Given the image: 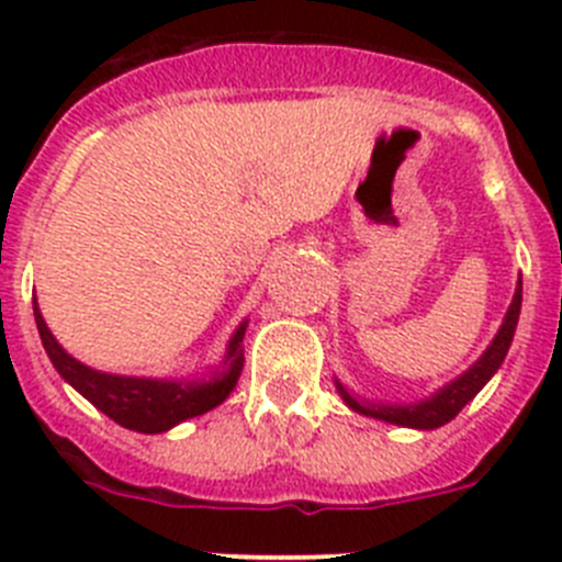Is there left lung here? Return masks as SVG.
Masks as SVG:
<instances>
[{"label": "left lung", "instance_id": "left-lung-1", "mask_svg": "<svg viewBox=\"0 0 562 562\" xmlns=\"http://www.w3.org/2000/svg\"><path fill=\"white\" fill-rule=\"evenodd\" d=\"M518 315H520V281H518V290H515L513 304H509V312H506L504 317V324H501L498 335H495L493 342H490V349H486L484 355L479 357V362H473L464 374L456 376L453 382H448L445 389H439L434 396H428V400L414 402V405H371V402L355 400L349 391L342 389L340 382H337V391H340V396L346 400V405H349L351 411H357V414L374 416V419L391 422V425H402V428H419V430L441 428V425H448L450 419H456L467 402L473 400V396L484 389L486 382H490V376L498 371L506 351H509V346H513Z\"/></svg>", "mask_w": 562, "mask_h": 562}]
</instances>
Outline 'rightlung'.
Here are the masks:
<instances>
[{
  "mask_svg": "<svg viewBox=\"0 0 562 562\" xmlns=\"http://www.w3.org/2000/svg\"><path fill=\"white\" fill-rule=\"evenodd\" d=\"M33 312H36V326L42 335L44 351L53 360L58 374L72 385L81 396H87L98 411L114 419L117 425L137 434H162L173 425L191 419V416L207 414L211 408L222 405L236 389L238 374L245 369V329L241 324L236 335L227 342L225 369L222 374H213L207 382H177V380H148V376H121L103 374V371L89 369L76 357L58 346L53 331L44 324L38 312L36 297H33Z\"/></svg>",
  "mask_w": 562,
  "mask_h": 562,
  "instance_id": "obj_1",
  "label": "right lung"
}]
</instances>
